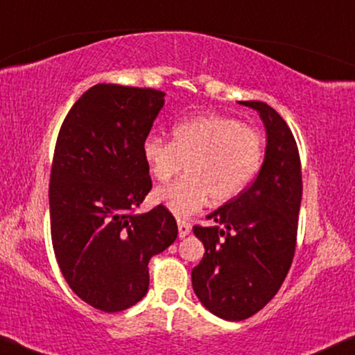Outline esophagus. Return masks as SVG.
Returning a JSON list of instances; mask_svg holds the SVG:
<instances>
[{
    "mask_svg": "<svg viewBox=\"0 0 355 355\" xmlns=\"http://www.w3.org/2000/svg\"><path fill=\"white\" fill-rule=\"evenodd\" d=\"M178 230H179V237H186L189 232H191L192 226H191V223L179 220L178 221Z\"/></svg>",
    "mask_w": 355,
    "mask_h": 355,
    "instance_id": "obj_1",
    "label": "esophagus"
}]
</instances>
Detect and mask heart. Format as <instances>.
<instances>
[{
	"instance_id": "b5f03b06",
	"label": "heart",
	"mask_w": 355,
	"mask_h": 355,
	"mask_svg": "<svg viewBox=\"0 0 355 355\" xmlns=\"http://www.w3.org/2000/svg\"><path fill=\"white\" fill-rule=\"evenodd\" d=\"M265 140L259 130L234 118L200 114L173 128V142L148 135L142 157L148 171L166 182L189 164V178L155 191V202L174 216L189 218L210 200H232L260 171Z\"/></svg>"
}]
</instances>
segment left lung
I'll use <instances>...</instances> for the list:
<instances>
[{"mask_svg": "<svg viewBox=\"0 0 355 355\" xmlns=\"http://www.w3.org/2000/svg\"><path fill=\"white\" fill-rule=\"evenodd\" d=\"M259 111L266 152L259 176L210 213L213 226H193L205 254L192 270L193 293L216 317L241 322L275 297L293 263L302 169L286 121L263 101H239Z\"/></svg>", "mask_w": 355, "mask_h": 355, "instance_id": "left-lung-1", "label": "left lung"}]
</instances>
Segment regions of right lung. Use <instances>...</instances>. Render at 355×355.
<instances>
[{
	"label": "right lung",
	"mask_w": 355,
	"mask_h": 355,
	"mask_svg": "<svg viewBox=\"0 0 355 355\" xmlns=\"http://www.w3.org/2000/svg\"><path fill=\"white\" fill-rule=\"evenodd\" d=\"M164 94L98 84L58 134L50 176L53 250L69 288L101 312L132 307L148 291V261L176 241L163 205L134 215L152 191L142 144Z\"/></svg>",
	"instance_id": "right-lung-1"
}]
</instances>
